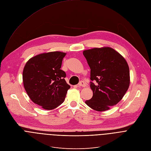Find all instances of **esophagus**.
<instances>
[{"mask_svg": "<svg viewBox=\"0 0 151 151\" xmlns=\"http://www.w3.org/2000/svg\"><path fill=\"white\" fill-rule=\"evenodd\" d=\"M78 86H79V87H85L86 86V83L84 81H80V82L79 83Z\"/></svg>", "mask_w": 151, "mask_h": 151, "instance_id": "obj_1", "label": "esophagus"}]
</instances>
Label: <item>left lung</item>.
<instances>
[{
    "mask_svg": "<svg viewBox=\"0 0 151 151\" xmlns=\"http://www.w3.org/2000/svg\"><path fill=\"white\" fill-rule=\"evenodd\" d=\"M90 68V82L93 96L85 101L92 109L106 111L118 104L130 84L129 68L124 58L109 47L93 48L83 51Z\"/></svg>",
    "mask_w": 151,
    "mask_h": 151,
    "instance_id": "1",
    "label": "left lung"
}]
</instances>
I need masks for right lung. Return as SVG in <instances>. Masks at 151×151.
<instances>
[{
	"label": "right lung",
	"instance_id": "obj_1",
	"mask_svg": "<svg viewBox=\"0 0 151 151\" xmlns=\"http://www.w3.org/2000/svg\"><path fill=\"white\" fill-rule=\"evenodd\" d=\"M66 53H43L30 58L22 73L23 84L32 101L45 110H52L61 104L70 86L61 70Z\"/></svg>",
	"mask_w": 151,
	"mask_h": 151
}]
</instances>
